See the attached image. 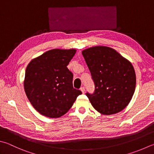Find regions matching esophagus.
I'll list each match as a JSON object with an SVG mask.
<instances>
[{
	"instance_id": "34e87169",
	"label": "esophagus",
	"mask_w": 154,
	"mask_h": 154,
	"mask_svg": "<svg viewBox=\"0 0 154 154\" xmlns=\"http://www.w3.org/2000/svg\"><path fill=\"white\" fill-rule=\"evenodd\" d=\"M80 90H81V91L82 92V93H85V87H84V86L81 87Z\"/></svg>"
}]
</instances>
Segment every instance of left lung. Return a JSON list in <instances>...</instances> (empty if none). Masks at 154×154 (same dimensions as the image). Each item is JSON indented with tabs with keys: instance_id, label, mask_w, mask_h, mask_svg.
Segmentation results:
<instances>
[{
	"instance_id": "left-lung-1",
	"label": "left lung",
	"mask_w": 154,
	"mask_h": 154,
	"mask_svg": "<svg viewBox=\"0 0 154 154\" xmlns=\"http://www.w3.org/2000/svg\"><path fill=\"white\" fill-rule=\"evenodd\" d=\"M82 54L94 84L93 93H86L92 105L103 115L122 111L135 92L136 76L131 63L105 46L86 49Z\"/></svg>"
}]
</instances>
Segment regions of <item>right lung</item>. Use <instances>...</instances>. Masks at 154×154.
I'll list each match as a JSON object with an SVG mask.
<instances>
[{
  "mask_svg": "<svg viewBox=\"0 0 154 154\" xmlns=\"http://www.w3.org/2000/svg\"><path fill=\"white\" fill-rule=\"evenodd\" d=\"M76 50H52L31 61L25 71L26 95L36 111L48 117L63 115L82 94L73 87L67 66Z\"/></svg>",
  "mask_w": 154,
  "mask_h": 154,
  "instance_id": "right-lung-1",
  "label": "right lung"
}]
</instances>
